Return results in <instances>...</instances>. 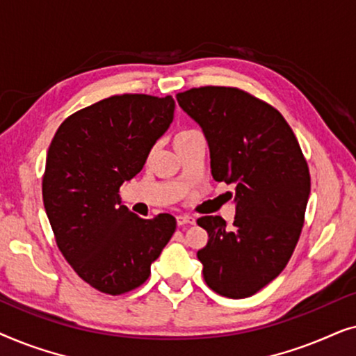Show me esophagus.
Segmentation results:
<instances>
[{
  "mask_svg": "<svg viewBox=\"0 0 356 356\" xmlns=\"http://www.w3.org/2000/svg\"><path fill=\"white\" fill-rule=\"evenodd\" d=\"M177 223L178 227H183V225H193L194 223V218L189 217V216H178L177 217Z\"/></svg>",
  "mask_w": 356,
  "mask_h": 356,
  "instance_id": "34e87169",
  "label": "esophagus"
}]
</instances>
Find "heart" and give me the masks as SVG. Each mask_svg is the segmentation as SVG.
<instances>
[{
  "instance_id": "1",
  "label": "heart",
  "mask_w": 356,
  "mask_h": 356,
  "mask_svg": "<svg viewBox=\"0 0 356 356\" xmlns=\"http://www.w3.org/2000/svg\"><path fill=\"white\" fill-rule=\"evenodd\" d=\"M196 134H199V133H197V131H194V129H181V131H178V133L175 134V144L181 143V140H184V139L193 138V136H196Z\"/></svg>"
}]
</instances>
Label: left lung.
Wrapping results in <instances>:
<instances>
[{
	"mask_svg": "<svg viewBox=\"0 0 356 356\" xmlns=\"http://www.w3.org/2000/svg\"><path fill=\"white\" fill-rule=\"evenodd\" d=\"M202 128L216 181L235 184L236 216L197 218L209 241L197 251L204 280L227 298H246L275 279L293 254L311 191L309 168L280 111L236 87L177 95Z\"/></svg>",
	"mask_w": 356,
	"mask_h": 356,
	"instance_id": "left-lung-1",
	"label": "left lung"
}]
</instances>
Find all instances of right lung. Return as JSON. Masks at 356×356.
<instances>
[{
	"label": "right lung",
	"instance_id": "right-lung-1",
	"mask_svg": "<svg viewBox=\"0 0 356 356\" xmlns=\"http://www.w3.org/2000/svg\"><path fill=\"white\" fill-rule=\"evenodd\" d=\"M173 111L172 95H111L67 116L48 149L42 194L56 245L102 293L143 285L177 228L170 213L138 217L118 194L143 170Z\"/></svg>",
	"mask_w": 356,
	"mask_h": 356
}]
</instances>
